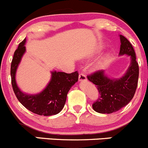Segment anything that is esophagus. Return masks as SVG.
Returning <instances> with one entry per match:
<instances>
[{"instance_id": "obj_1", "label": "esophagus", "mask_w": 148, "mask_h": 148, "mask_svg": "<svg viewBox=\"0 0 148 148\" xmlns=\"http://www.w3.org/2000/svg\"><path fill=\"white\" fill-rule=\"evenodd\" d=\"M86 76L84 75V74H82V73H81V74L79 75V82H84V81H86Z\"/></svg>"}]
</instances>
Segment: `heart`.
<instances>
[{"instance_id":"heart-1","label":"heart","mask_w":148,"mask_h":148,"mask_svg":"<svg viewBox=\"0 0 148 148\" xmlns=\"http://www.w3.org/2000/svg\"><path fill=\"white\" fill-rule=\"evenodd\" d=\"M107 59H108V57H107V55H104V56H102V57L98 61L97 63L96 64V68L99 69L104 66L105 65L106 62H107Z\"/></svg>"}]
</instances>
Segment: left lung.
<instances>
[{"instance_id": "left-lung-1", "label": "left lung", "mask_w": 148, "mask_h": 148, "mask_svg": "<svg viewBox=\"0 0 148 148\" xmlns=\"http://www.w3.org/2000/svg\"><path fill=\"white\" fill-rule=\"evenodd\" d=\"M120 56L127 55L130 63L126 72L120 78H112L105 70H99L88 76L87 79L97 85L101 97L92 105L94 110L102 114H111L126 106L133 98L138 86L139 66L132 44L123 36L120 35Z\"/></svg>"}]
</instances>
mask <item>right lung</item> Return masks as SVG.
Here are the masks:
<instances>
[{"instance_id": "obj_1", "label": "right lung", "mask_w": 148, "mask_h": 148, "mask_svg": "<svg viewBox=\"0 0 148 148\" xmlns=\"http://www.w3.org/2000/svg\"><path fill=\"white\" fill-rule=\"evenodd\" d=\"M26 39L20 43L14 52L10 66V76L13 92L18 101L28 110L38 115L51 116L60 112L64 107L66 96L71 86L78 82L77 71L66 74L62 71H51V79L46 86L38 94L22 92L17 85L16 74L22 57L26 53Z\"/></svg>"}]
</instances>
